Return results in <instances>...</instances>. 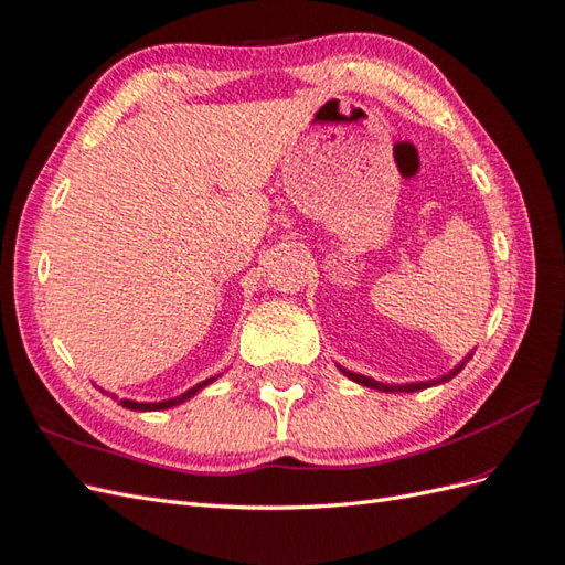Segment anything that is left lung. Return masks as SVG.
<instances>
[{
    "instance_id": "1",
    "label": "left lung",
    "mask_w": 565,
    "mask_h": 565,
    "mask_svg": "<svg viewBox=\"0 0 565 565\" xmlns=\"http://www.w3.org/2000/svg\"><path fill=\"white\" fill-rule=\"evenodd\" d=\"M472 360V352L465 356V360L452 369V371H448L446 376H441V379H436V381H419V383H381V381H376V379H369V376H364V374H354V371H350V369H345V366H340L338 364V369L342 371V374H345L348 379H352L354 383H360V386H366V388H374V391H383V393H415V391H424V388H431V386H438V383H446V381H450L452 376H458L460 371H462V366Z\"/></svg>"
}]
</instances>
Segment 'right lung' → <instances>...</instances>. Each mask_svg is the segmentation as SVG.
I'll return each instance as SVG.
<instances>
[{"label":"right lung","mask_w":565,"mask_h":565,"mask_svg":"<svg viewBox=\"0 0 565 565\" xmlns=\"http://www.w3.org/2000/svg\"><path fill=\"white\" fill-rule=\"evenodd\" d=\"M217 376H220V374H217ZM217 376H211V379H205V381L196 383L194 388H189L186 393L177 395V397H170V401H160V403H136V401H127V397H121L119 405H121V407H127V409H136V412H158V409L177 407V405H182V403L191 401V397H194L199 391H203L205 386H211V383H213ZM113 397H115V401H117V395H113Z\"/></svg>","instance_id":"add662e5"}]
</instances>
